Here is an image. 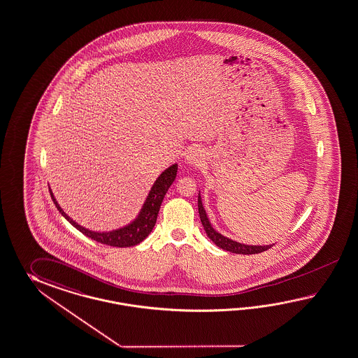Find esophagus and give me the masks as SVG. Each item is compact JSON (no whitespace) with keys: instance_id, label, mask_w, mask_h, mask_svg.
Returning <instances> with one entry per match:
<instances>
[{"instance_id":"1","label":"esophagus","mask_w":358,"mask_h":358,"mask_svg":"<svg viewBox=\"0 0 358 358\" xmlns=\"http://www.w3.org/2000/svg\"><path fill=\"white\" fill-rule=\"evenodd\" d=\"M186 162L192 166H199L204 163V154L201 148H192L187 151Z\"/></svg>"}]
</instances>
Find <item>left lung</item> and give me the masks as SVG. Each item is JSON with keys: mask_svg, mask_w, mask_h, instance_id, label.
Segmentation results:
<instances>
[{"mask_svg": "<svg viewBox=\"0 0 358 358\" xmlns=\"http://www.w3.org/2000/svg\"><path fill=\"white\" fill-rule=\"evenodd\" d=\"M198 210H199V216H201V225L204 227L207 236L213 243L216 244L220 248L229 251V252L241 253V255H255V253H262L273 247V244L269 245H248V244L238 243L236 241H231L227 236L217 233L212 225L210 220L207 217V213L204 210V207L201 204V195L198 196Z\"/></svg>", "mask_w": 358, "mask_h": 358, "instance_id": "8db88e82", "label": "left lung"}]
</instances>
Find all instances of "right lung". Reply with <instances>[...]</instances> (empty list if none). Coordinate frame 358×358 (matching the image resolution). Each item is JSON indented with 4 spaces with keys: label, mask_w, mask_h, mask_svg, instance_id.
I'll use <instances>...</instances> for the list:
<instances>
[{
    "label": "right lung",
    "mask_w": 358,
    "mask_h": 358,
    "mask_svg": "<svg viewBox=\"0 0 358 358\" xmlns=\"http://www.w3.org/2000/svg\"><path fill=\"white\" fill-rule=\"evenodd\" d=\"M176 175H177V164H173L157 177V181L152 185L151 190L148 192L146 201H145L137 218L127 227L113 230V231H106V233L92 231L89 229L80 227L79 224H76L72 218L69 217L64 213V210H62L59 204L55 201L50 189H49V192H50L55 207L61 212L62 216L66 218L71 225H73L83 234H85L87 238L99 242V243L113 245V247H131V245L141 243L152 231V229L157 224V213L160 210L162 201L164 199L168 189L175 181Z\"/></svg>",
    "instance_id": "right-lung-1"
}]
</instances>
